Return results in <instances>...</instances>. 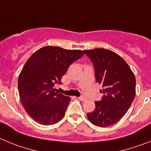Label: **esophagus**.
Segmentation results:
<instances>
[{
  "mask_svg": "<svg viewBox=\"0 0 151 151\" xmlns=\"http://www.w3.org/2000/svg\"><path fill=\"white\" fill-rule=\"evenodd\" d=\"M78 98L80 100V101H86V98H85V97H83V96H81V97H78Z\"/></svg>",
  "mask_w": 151,
  "mask_h": 151,
  "instance_id": "34e87169",
  "label": "esophagus"
}]
</instances>
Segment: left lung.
<instances>
[{"label":"left lung","mask_w":151,"mask_h":151,"mask_svg":"<svg viewBox=\"0 0 151 151\" xmlns=\"http://www.w3.org/2000/svg\"><path fill=\"white\" fill-rule=\"evenodd\" d=\"M93 63L96 82L104 87L101 101L87 113L93 125L107 127L116 123L130 107L135 96L134 73L126 62L114 52L103 48L84 50Z\"/></svg>","instance_id":"8db88e82"}]
</instances>
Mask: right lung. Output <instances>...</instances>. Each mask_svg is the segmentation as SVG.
I'll use <instances>...</instances> for the list:
<instances>
[{"mask_svg":"<svg viewBox=\"0 0 151 151\" xmlns=\"http://www.w3.org/2000/svg\"><path fill=\"white\" fill-rule=\"evenodd\" d=\"M79 50L47 46L35 52L26 61L18 78L20 101L26 113L41 125L60 121L70 102L54 88L69 66L84 55Z\"/></svg>","mask_w":151,"mask_h":151,"instance_id":"right-lung-1","label":"right lung"}]
</instances>
